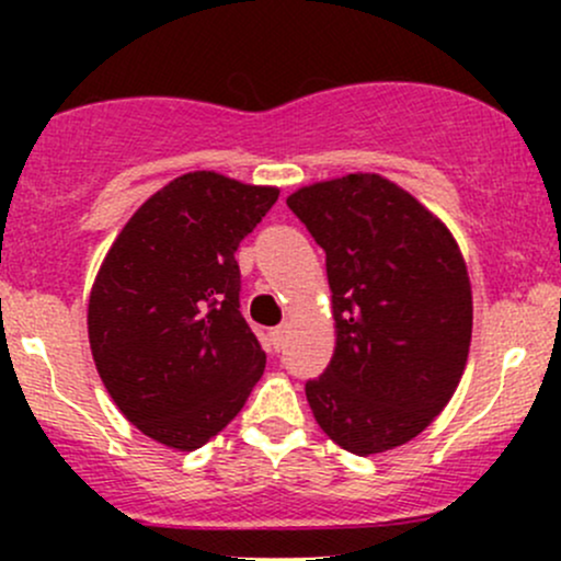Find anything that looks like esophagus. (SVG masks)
<instances>
[{
  "instance_id": "1",
  "label": "esophagus",
  "mask_w": 561,
  "mask_h": 561,
  "mask_svg": "<svg viewBox=\"0 0 561 561\" xmlns=\"http://www.w3.org/2000/svg\"><path fill=\"white\" fill-rule=\"evenodd\" d=\"M268 340H272V345L276 347V351H282L287 343V327H276V330L268 332Z\"/></svg>"
}]
</instances>
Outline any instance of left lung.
I'll use <instances>...</instances> for the list:
<instances>
[{
	"instance_id": "1",
	"label": "left lung",
	"mask_w": 561,
	"mask_h": 561,
	"mask_svg": "<svg viewBox=\"0 0 561 561\" xmlns=\"http://www.w3.org/2000/svg\"><path fill=\"white\" fill-rule=\"evenodd\" d=\"M327 253L334 353L306 385L313 420L356 456L416 437L459 388L472 285L459 242L379 173H347L287 197Z\"/></svg>"
}]
</instances>
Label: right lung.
Segmentation results:
<instances>
[{
  "label": "right lung",
  "instance_id": "right-lung-1",
  "mask_svg": "<svg viewBox=\"0 0 561 561\" xmlns=\"http://www.w3.org/2000/svg\"><path fill=\"white\" fill-rule=\"evenodd\" d=\"M276 197L279 186L182 173L139 205L96 272L94 366L121 414L163 446H205L263 375L234 253Z\"/></svg>",
  "mask_w": 561,
  "mask_h": 561
}]
</instances>
